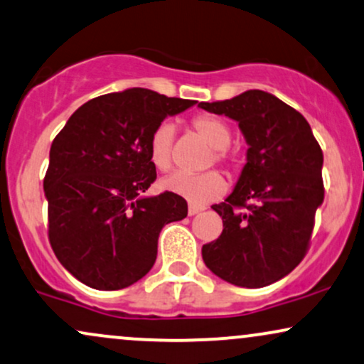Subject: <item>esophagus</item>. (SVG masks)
<instances>
[{
  "label": "esophagus",
  "mask_w": 364,
  "mask_h": 364,
  "mask_svg": "<svg viewBox=\"0 0 364 364\" xmlns=\"http://www.w3.org/2000/svg\"><path fill=\"white\" fill-rule=\"evenodd\" d=\"M203 209H204V208H200V205L189 204V216H196V214H199Z\"/></svg>",
  "instance_id": "1"
}]
</instances>
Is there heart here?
I'll return each mask as SVG.
<instances>
[{
  "label": "heart",
  "instance_id": "heart-1",
  "mask_svg": "<svg viewBox=\"0 0 364 364\" xmlns=\"http://www.w3.org/2000/svg\"><path fill=\"white\" fill-rule=\"evenodd\" d=\"M192 128L210 148H214V156H210L208 165L214 160L218 164H228L226 148L231 141V129L218 116L199 114L192 119ZM175 138V127L170 121H161L150 134L148 154L151 164L159 170H168L172 165V148ZM161 187L175 196H181L194 205H204L216 200L226 191V182L218 172H205L191 175L186 172H173L161 181Z\"/></svg>",
  "mask_w": 364,
  "mask_h": 364
}]
</instances>
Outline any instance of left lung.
<instances>
[{
	"label": "left lung",
	"instance_id": "left-lung-1",
	"mask_svg": "<svg viewBox=\"0 0 364 364\" xmlns=\"http://www.w3.org/2000/svg\"><path fill=\"white\" fill-rule=\"evenodd\" d=\"M199 107L235 119L248 143L235 189L213 205L224 228L203 246L205 267L245 289L275 284L306 257L324 200L319 143L299 111L259 89Z\"/></svg>",
	"mask_w": 364,
	"mask_h": 364
}]
</instances>
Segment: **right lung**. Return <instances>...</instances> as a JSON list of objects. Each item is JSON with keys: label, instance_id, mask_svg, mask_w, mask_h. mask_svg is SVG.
Instances as JSON below:
<instances>
[{"label": "right lung", "instance_id": "1", "mask_svg": "<svg viewBox=\"0 0 364 364\" xmlns=\"http://www.w3.org/2000/svg\"><path fill=\"white\" fill-rule=\"evenodd\" d=\"M194 105L143 87L109 92L80 106L52 141L48 240L79 282L97 290L133 285L154 267L161 228L187 216L183 197L143 192L156 178L151 132Z\"/></svg>", "mask_w": 364, "mask_h": 364}]
</instances>
